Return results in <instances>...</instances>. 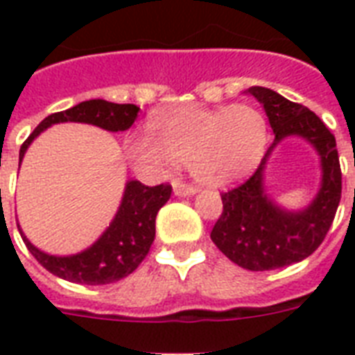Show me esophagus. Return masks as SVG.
Segmentation results:
<instances>
[{
  "label": "esophagus",
  "mask_w": 355,
  "mask_h": 355,
  "mask_svg": "<svg viewBox=\"0 0 355 355\" xmlns=\"http://www.w3.org/2000/svg\"><path fill=\"white\" fill-rule=\"evenodd\" d=\"M173 193L177 195V197H191V195L197 193V189L191 186V184H186L182 180H173Z\"/></svg>",
  "instance_id": "obj_1"
}]
</instances>
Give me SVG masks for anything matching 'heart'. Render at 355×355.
Listing matches in <instances>:
<instances>
[{
	"instance_id": "obj_1",
	"label": "heart",
	"mask_w": 355,
	"mask_h": 355,
	"mask_svg": "<svg viewBox=\"0 0 355 355\" xmlns=\"http://www.w3.org/2000/svg\"><path fill=\"white\" fill-rule=\"evenodd\" d=\"M153 136L132 134L125 141L130 162L145 169L189 166L197 182L223 188L258 166L269 139V125L250 105L173 108L150 121Z\"/></svg>"
}]
</instances>
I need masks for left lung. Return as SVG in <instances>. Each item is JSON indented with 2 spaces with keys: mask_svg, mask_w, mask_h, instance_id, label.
<instances>
[{
  "mask_svg": "<svg viewBox=\"0 0 355 355\" xmlns=\"http://www.w3.org/2000/svg\"><path fill=\"white\" fill-rule=\"evenodd\" d=\"M247 94L263 105L275 141L252 177L221 195L223 214L210 237L230 261L243 269L272 270L298 263L319 248L341 200V166L334 134L309 108L263 86H250ZM287 137L306 139L321 160L320 191L300 211L280 207L264 188L266 162Z\"/></svg>",
  "mask_w": 355,
  "mask_h": 355,
  "instance_id": "left-lung-1",
  "label": "left lung"
}]
</instances>
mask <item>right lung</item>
<instances>
[{"label": "right lung", "instance_id": "add662e5", "mask_svg": "<svg viewBox=\"0 0 355 355\" xmlns=\"http://www.w3.org/2000/svg\"><path fill=\"white\" fill-rule=\"evenodd\" d=\"M139 108L136 105H118L105 99H90L75 107L47 116L25 139L19 149V164L24 160L25 150L29 149L33 139L40 136L46 128L57 123H88L110 132H123L132 127L138 118ZM171 197V186H144L139 180H128L125 184L121 205H119L112 223L99 236L94 245L85 250L69 256H55L35 247L27 239L18 225L21 239L29 248L36 261L46 267L58 278L86 284V286H105L114 284L136 270L149 252L155 241L156 214Z\"/></svg>", "mask_w": 355, "mask_h": 355}]
</instances>
